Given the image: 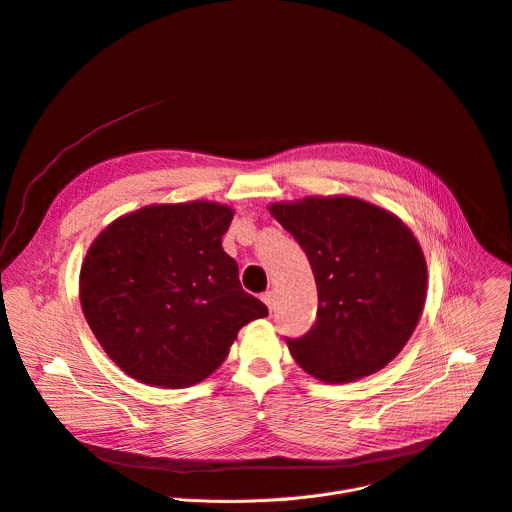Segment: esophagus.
<instances>
[{"label":"esophagus","instance_id":"obj_1","mask_svg":"<svg viewBox=\"0 0 512 512\" xmlns=\"http://www.w3.org/2000/svg\"><path fill=\"white\" fill-rule=\"evenodd\" d=\"M261 300H263V304H265L269 310H273L275 302H273V294H271V292H265V294H261Z\"/></svg>","mask_w":512,"mask_h":512}]
</instances>
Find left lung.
Segmentation results:
<instances>
[{
    "label": "left lung",
    "instance_id": "obj_1",
    "mask_svg": "<svg viewBox=\"0 0 512 512\" xmlns=\"http://www.w3.org/2000/svg\"><path fill=\"white\" fill-rule=\"evenodd\" d=\"M304 249L318 292L314 327L288 339L312 378L347 384L376 374L408 343L427 298V261L390 210L353 196L269 204Z\"/></svg>",
    "mask_w": 512,
    "mask_h": 512
}]
</instances>
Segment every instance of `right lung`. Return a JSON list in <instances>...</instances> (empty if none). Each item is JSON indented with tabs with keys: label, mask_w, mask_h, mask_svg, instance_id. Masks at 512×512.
I'll use <instances>...</instances> for the list:
<instances>
[{
	"label": "right lung",
	"mask_w": 512,
	"mask_h": 512,
	"mask_svg": "<svg viewBox=\"0 0 512 512\" xmlns=\"http://www.w3.org/2000/svg\"><path fill=\"white\" fill-rule=\"evenodd\" d=\"M235 210L194 200L122 214L89 245L79 300L91 333L126 376L155 388L206 380L267 306L222 249Z\"/></svg>",
	"instance_id": "1"
}]
</instances>
